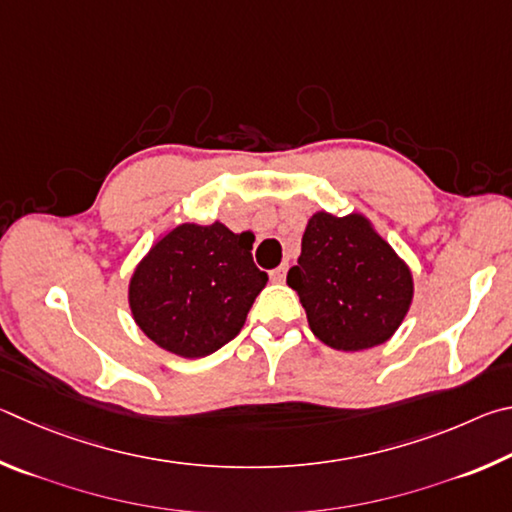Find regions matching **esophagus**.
<instances>
[{"mask_svg": "<svg viewBox=\"0 0 512 512\" xmlns=\"http://www.w3.org/2000/svg\"><path fill=\"white\" fill-rule=\"evenodd\" d=\"M285 272H288V265L276 267V270L270 272V279H272L274 283H283V281H285Z\"/></svg>", "mask_w": 512, "mask_h": 512, "instance_id": "1", "label": "esophagus"}]
</instances>
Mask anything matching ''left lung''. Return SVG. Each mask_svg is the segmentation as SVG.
Segmentation results:
<instances>
[{
    "label": "left lung",
    "instance_id": "left-lung-1",
    "mask_svg": "<svg viewBox=\"0 0 512 512\" xmlns=\"http://www.w3.org/2000/svg\"><path fill=\"white\" fill-rule=\"evenodd\" d=\"M288 285L312 335L342 353L389 342L414 301L411 267L362 213H312Z\"/></svg>",
    "mask_w": 512,
    "mask_h": 512
}]
</instances>
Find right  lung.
<instances>
[{
	"label": "right lung",
	"instance_id": "add662e5",
	"mask_svg": "<svg viewBox=\"0 0 512 512\" xmlns=\"http://www.w3.org/2000/svg\"><path fill=\"white\" fill-rule=\"evenodd\" d=\"M254 240L220 220L182 222L152 242L128 283L134 324L164 351L197 360L236 337L267 274Z\"/></svg>",
	"mask_w": 512,
	"mask_h": 512
}]
</instances>
